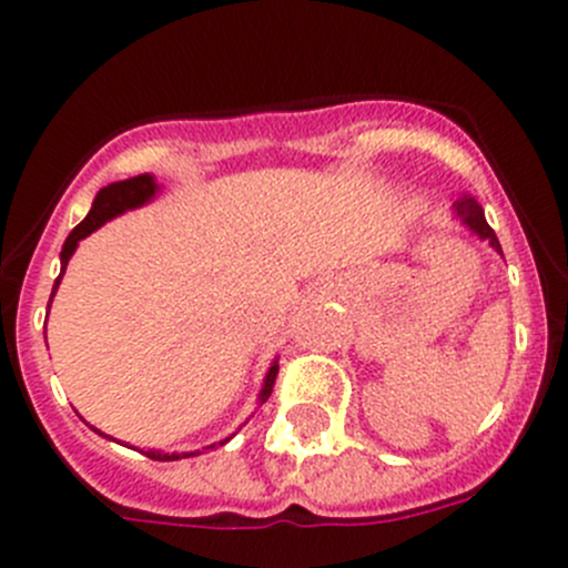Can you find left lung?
<instances>
[{"label": "left lung", "instance_id": "8db88e82", "mask_svg": "<svg viewBox=\"0 0 568 568\" xmlns=\"http://www.w3.org/2000/svg\"><path fill=\"white\" fill-rule=\"evenodd\" d=\"M453 207H455V219H458V222L464 224V227L469 230V233H475L477 239L486 241V244L491 246L494 252H499V255H503V246H499L497 233H494V230L488 227L486 213H483V207L477 205L475 196H460V200L455 202Z\"/></svg>", "mask_w": 568, "mask_h": 568}]
</instances>
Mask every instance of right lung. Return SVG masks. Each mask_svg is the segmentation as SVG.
Returning a JSON list of instances; mask_svg holds the SVG:
<instances>
[{"label": "right lung", "instance_id": "obj_1", "mask_svg": "<svg viewBox=\"0 0 568 568\" xmlns=\"http://www.w3.org/2000/svg\"><path fill=\"white\" fill-rule=\"evenodd\" d=\"M158 194H161V185H158L155 174H138V178L119 180V183H110V185H104V189H99V194L93 196V205H91V211H88V216L82 219V222L77 224L74 230H71L69 239H65V244H63V250H60V274H58V280H54V285H52L49 307H52L54 294H58V285H60V280H63L65 266H69L71 255L77 252V244H80L82 239H88L91 233H97V230L102 227L104 222H110V219L121 216V213H126V211H135V207L150 205V202L155 200ZM277 368H280L277 361H272L266 377H263L261 394H257V405H263V402L272 396ZM93 430H97V427H93ZM97 433H99V436H104L102 430H97ZM233 436H235V433H233ZM233 436H230V438H233ZM104 438H110V436H104ZM230 438H224V442H219V444H207V447H202V449L224 447ZM202 449H194V453H163V449H141V453H144L146 458H152V460H180V458H194V455H202Z\"/></svg>", "mask_w": 568, "mask_h": 568}]
</instances>
